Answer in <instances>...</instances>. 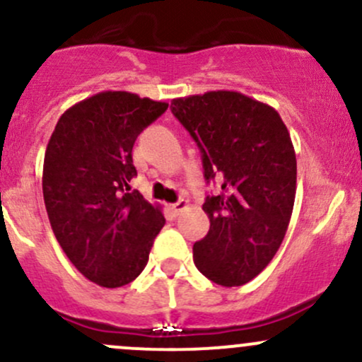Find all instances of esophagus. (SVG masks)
<instances>
[{"label": "esophagus", "mask_w": 362, "mask_h": 362, "mask_svg": "<svg viewBox=\"0 0 362 362\" xmlns=\"http://www.w3.org/2000/svg\"><path fill=\"white\" fill-rule=\"evenodd\" d=\"M187 206H189L187 201H185V199H178L177 202H173V204H170L168 209H170V211H172V214H175V216H177V214H180L182 211H184V209H187Z\"/></svg>", "instance_id": "obj_1"}]
</instances>
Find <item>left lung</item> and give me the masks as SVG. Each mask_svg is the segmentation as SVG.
<instances>
[{"label":"left lung","mask_w":362,"mask_h":362,"mask_svg":"<svg viewBox=\"0 0 362 362\" xmlns=\"http://www.w3.org/2000/svg\"><path fill=\"white\" fill-rule=\"evenodd\" d=\"M172 113L196 141L206 180L221 182V192L202 204L211 225L194 244V263L218 285L247 284L273 259L291 221V134L275 108L235 90L177 98Z\"/></svg>","instance_id":"1"}]
</instances>
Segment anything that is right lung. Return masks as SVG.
<instances>
[{
	"label": "right lung",
	"mask_w": 362,
	"mask_h": 362,
	"mask_svg": "<svg viewBox=\"0 0 362 362\" xmlns=\"http://www.w3.org/2000/svg\"><path fill=\"white\" fill-rule=\"evenodd\" d=\"M168 103L105 90L59 117L42 166V194L54 237L87 280L106 288L141 275L165 216L139 192L132 148Z\"/></svg>",
	"instance_id": "obj_1"
}]
</instances>
